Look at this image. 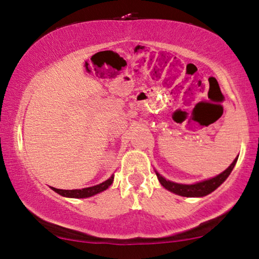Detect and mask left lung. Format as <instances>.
<instances>
[{
  "instance_id": "obj_1",
  "label": "left lung",
  "mask_w": 259,
  "mask_h": 259,
  "mask_svg": "<svg viewBox=\"0 0 259 259\" xmlns=\"http://www.w3.org/2000/svg\"><path fill=\"white\" fill-rule=\"evenodd\" d=\"M238 157H239V155L235 157L234 161L232 162L229 168L224 170L222 174H219V175H217V176H214L212 178L205 179V181L198 182L194 184L175 183L171 181H168V179H165L163 176H161V175L157 172L156 170H155V174L157 176V179H159L160 184L165 188V190L172 192L177 195L186 196V198H201V196H205V195L210 194V193L213 192L216 188H218L223 183L226 181L227 177H229L230 174L232 172V170H233L236 161H238Z\"/></svg>"
}]
</instances>
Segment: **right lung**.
<instances>
[{
    "label": "right lung",
    "mask_w": 259,
    "mask_h": 259,
    "mask_svg": "<svg viewBox=\"0 0 259 259\" xmlns=\"http://www.w3.org/2000/svg\"><path fill=\"white\" fill-rule=\"evenodd\" d=\"M114 181V175H112L107 181L98 184V185L91 186V187H85L81 188V190H59V188L51 187L52 191L58 193L61 196H65V198H74V199H84V198H90V196L98 194V193L103 192L112 185Z\"/></svg>",
    "instance_id": "obj_1"
}]
</instances>
